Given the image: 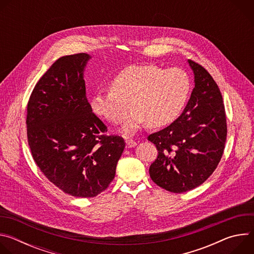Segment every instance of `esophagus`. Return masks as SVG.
I'll list each match as a JSON object with an SVG mask.
<instances>
[{
	"instance_id": "esophagus-1",
	"label": "esophagus",
	"mask_w": 254,
	"mask_h": 254,
	"mask_svg": "<svg viewBox=\"0 0 254 254\" xmlns=\"http://www.w3.org/2000/svg\"><path fill=\"white\" fill-rule=\"evenodd\" d=\"M126 143H127V148H133V147H135L136 146V141H134V140H132V139H127L126 140Z\"/></svg>"
}]
</instances>
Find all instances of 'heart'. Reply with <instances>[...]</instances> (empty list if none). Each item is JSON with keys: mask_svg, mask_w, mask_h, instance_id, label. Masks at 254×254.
I'll use <instances>...</instances> for the list:
<instances>
[{"mask_svg": "<svg viewBox=\"0 0 254 254\" xmlns=\"http://www.w3.org/2000/svg\"><path fill=\"white\" fill-rule=\"evenodd\" d=\"M108 91L95 92L90 100L91 112L106 122L118 125L133 107L123 131L132 133L148 122L153 127L173 123L182 113L191 91L186 71L156 65H130L108 83Z\"/></svg>", "mask_w": 254, "mask_h": 254, "instance_id": "obj_1", "label": "heart"}]
</instances>
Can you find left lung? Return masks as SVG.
<instances>
[{
    "instance_id": "8db88e82",
    "label": "left lung",
    "mask_w": 254,
    "mask_h": 254,
    "mask_svg": "<svg viewBox=\"0 0 254 254\" xmlns=\"http://www.w3.org/2000/svg\"><path fill=\"white\" fill-rule=\"evenodd\" d=\"M188 62L195 87L184 112L169 127L148 136L158 150L150 176L154 183L173 193L190 191L205 182L222 158L227 136L218 85L203 66Z\"/></svg>"
}]
</instances>
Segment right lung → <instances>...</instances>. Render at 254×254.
<instances>
[{
    "label": "right lung",
    "mask_w": 254,
    "mask_h": 254,
    "mask_svg": "<svg viewBox=\"0 0 254 254\" xmlns=\"http://www.w3.org/2000/svg\"><path fill=\"white\" fill-rule=\"evenodd\" d=\"M90 56L56 60L35 85L27 105V136L35 163L64 193L91 198L116 176L126 142L106 135V126L91 112L83 71Z\"/></svg>",
    "instance_id": "1"
}]
</instances>
